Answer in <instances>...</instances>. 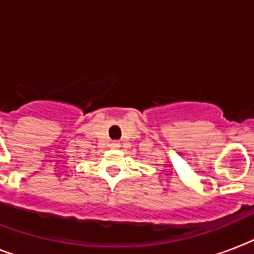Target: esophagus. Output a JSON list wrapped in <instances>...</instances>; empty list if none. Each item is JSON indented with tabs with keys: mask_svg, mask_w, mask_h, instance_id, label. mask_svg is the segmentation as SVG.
<instances>
[{
	"mask_svg": "<svg viewBox=\"0 0 254 254\" xmlns=\"http://www.w3.org/2000/svg\"><path fill=\"white\" fill-rule=\"evenodd\" d=\"M111 147H113V148H119V147H121V143H119V141H113V143H111Z\"/></svg>",
	"mask_w": 254,
	"mask_h": 254,
	"instance_id": "obj_1",
	"label": "esophagus"
}]
</instances>
